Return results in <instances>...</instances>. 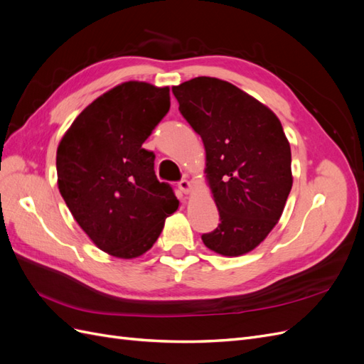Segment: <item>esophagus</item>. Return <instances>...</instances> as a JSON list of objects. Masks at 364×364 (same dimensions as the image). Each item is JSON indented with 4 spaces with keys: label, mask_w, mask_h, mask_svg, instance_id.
I'll return each instance as SVG.
<instances>
[{
    "label": "esophagus",
    "mask_w": 364,
    "mask_h": 364,
    "mask_svg": "<svg viewBox=\"0 0 364 364\" xmlns=\"http://www.w3.org/2000/svg\"><path fill=\"white\" fill-rule=\"evenodd\" d=\"M179 188H181V191H182V193H185V194H190V193L193 191V185H191V182H190V181L183 179V181H181V182H179Z\"/></svg>",
    "instance_id": "obj_1"
}]
</instances>
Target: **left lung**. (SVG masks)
<instances>
[{
	"label": "left lung",
	"mask_w": 364,
	"mask_h": 364,
	"mask_svg": "<svg viewBox=\"0 0 364 364\" xmlns=\"http://www.w3.org/2000/svg\"><path fill=\"white\" fill-rule=\"evenodd\" d=\"M171 91L203 141L205 181L222 220L202 235L203 245L223 257L245 255L277 226L293 185L281 121L255 97L215 77H196Z\"/></svg>",
	"instance_id": "8db88e82"
}]
</instances>
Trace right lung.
I'll list each match as a JSON object with an SVG mask.
<instances>
[{
    "mask_svg": "<svg viewBox=\"0 0 364 364\" xmlns=\"http://www.w3.org/2000/svg\"><path fill=\"white\" fill-rule=\"evenodd\" d=\"M170 111V87L119 83L87 105L62 136L58 186L74 220L109 255L134 259L151 249L179 208L142 149Z\"/></svg>",
    "mask_w": 364,
    "mask_h": 364,
    "instance_id": "1",
    "label": "right lung"
}]
</instances>
